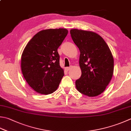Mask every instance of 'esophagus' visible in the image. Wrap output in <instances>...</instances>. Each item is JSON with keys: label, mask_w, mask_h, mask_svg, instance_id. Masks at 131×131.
I'll return each instance as SVG.
<instances>
[{"label": "esophagus", "mask_w": 131, "mask_h": 131, "mask_svg": "<svg viewBox=\"0 0 131 131\" xmlns=\"http://www.w3.org/2000/svg\"><path fill=\"white\" fill-rule=\"evenodd\" d=\"M70 67H68V68H65V70H66V71H69V70H70Z\"/></svg>", "instance_id": "1"}]
</instances>
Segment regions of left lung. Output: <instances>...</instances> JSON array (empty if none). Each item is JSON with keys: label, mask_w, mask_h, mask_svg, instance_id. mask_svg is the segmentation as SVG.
Masks as SVG:
<instances>
[{"label": "left lung", "mask_w": 131, "mask_h": 131, "mask_svg": "<svg viewBox=\"0 0 131 131\" xmlns=\"http://www.w3.org/2000/svg\"><path fill=\"white\" fill-rule=\"evenodd\" d=\"M70 34L80 51L82 74L75 81L76 88L86 96H98L106 90L113 75V56L103 38L96 33L72 29Z\"/></svg>", "instance_id": "obj_1"}]
</instances>
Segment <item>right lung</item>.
Segmentation results:
<instances>
[{"mask_svg":"<svg viewBox=\"0 0 131 131\" xmlns=\"http://www.w3.org/2000/svg\"><path fill=\"white\" fill-rule=\"evenodd\" d=\"M68 33L65 28L42 30L30 39L23 50V75L37 93L48 95L57 89L64 75L57 49Z\"/></svg>","mask_w":131,"mask_h":131,"instance_id":"1","label":"right lung"}]
</instances>
